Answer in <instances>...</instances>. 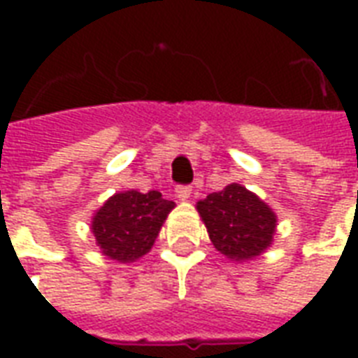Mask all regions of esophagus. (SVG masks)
I'll list each match as a JSON object with an SVG mask.
<instances>
[{
  "mask_svg": "<svg viewBox=\"0 0 358 358\" xmlns=\"http://www.w3.org/2000/svg\"><path fill=\"white\" fill-rule=\"evenodd\" d=\"M189 195H192V187L189 186L176 187V197H178L180 201H186V199H189Z\"/></svg>",
  "mask_w": 358,
  "mask_h": 358,
  "instance_id": "obj_1",
  "label": "esophagus"
}]
</instances>
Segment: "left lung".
Returning <instances> with one entry per match:
<instances>
[{"label":"left lung","mask_w":358,"mask_h":358,"mask_svg":"<svg viewBox=\"0 0 358 358\" xmlns=\"http://www.w3.org/2000/svg\"><path fill=\"white\" fill-rule=\"evenodd\" d=\"M213 245L232 261H251L270 248L276 232V213L240 184H228L197 203Z\"/></svg>","instance_id":"left-lung-1"}]
</instances>
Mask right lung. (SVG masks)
I'll use <instances>...</instances> for the list:
<instances>
[{
	"label": "right lung",
	"mask_w": 358,
	"mask_h": 358,
	"mask_svg": "<svg viewBox=\"0 0 358 358\" xmlns=\"http://www.w3.org/2000/svg\"><path fill=\"white\" fill-rule=\"evenodd\" d=\"M174 201L159 192L136 189L109 197L92 218V232L101 253L118 263H134L153 248Z\"/></svg>",
	"instance_id": "right-lung-1"
}]
</instances>
